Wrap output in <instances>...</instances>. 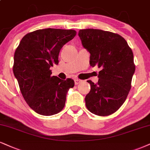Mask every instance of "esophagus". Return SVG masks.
Here are the masks:
<instances>
[{
	"label": "esophagus",
	"mask_w": 150,
	"mask_h": 150,
	"mask_svg": "<svg viewBox=\"0 0 150 150\" xmlns=\"http://www.w3.org/2000/svg\"><path fill=\"white\" fill-rule=\"evenodd\" d=\"M74 82H75V85H78L80 83L82 82V81L80 80V79H75Z\"/></svg>",
	"instance_id": "1"
}]
</instances>
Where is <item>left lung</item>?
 <instances>
[{
    "instance_id": "8db88e82",
    "label": "left lung",
    "mask_w": 150,
    "mask_h": 150,
    "mask_svg": "<svg viewBox=\"0 0 150 150\" xmlns=\"http://www.w3.org/2000/svg\"><path fill=\"white\" fill-rule=\"evenodd\" d=\"M79 36L90 53V65L101 69L97 83L88 81L91 89L85 98L87 108L97 115H111L123 104L132 88L136 69L132 50L122 37L109 31L83 29Z\"/></svg>"
}]
</instances>
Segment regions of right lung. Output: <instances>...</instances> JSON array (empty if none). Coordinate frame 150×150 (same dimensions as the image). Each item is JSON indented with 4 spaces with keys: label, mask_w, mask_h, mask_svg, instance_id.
<instances>
[{
    "label": "right lung",
    "mask_w": 150,
    "mask_h": 150,
    "mask_svg": "<svg viewBox=\"0 0 150 150\" xmlns=\"http://www.w3.org/2000/svg\"><path fill=\"white\" fill-rule=\"evenodd\" d=\"M76 35L74 30L40 29L25 35L16 48L13 72L24 99L37 113L53 115L64 108L74 81L52 76L50 67L58 64L60 49Z\"/></svg>",
    "instance_id": "right-lung-1"
}]
</instances>
